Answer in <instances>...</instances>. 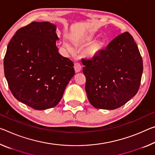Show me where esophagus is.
Returning a JSON list of instances; mask_svg holds the SVG:
<instances>
[{"label":"esophagus","instance_id":"esophagus-1","mask_svg":"<svg viewBox=\"0 0 155 155\" xmlns=\"http://www.w3.org/2000/svg\"><path fill=\"white\" fill-rule=\"evenodd\" d=\"M74 68L76 72H79L81 70V63L79 62H75Z\"/></svg>","mask_w":155,"mask_h":155}]
</instances>
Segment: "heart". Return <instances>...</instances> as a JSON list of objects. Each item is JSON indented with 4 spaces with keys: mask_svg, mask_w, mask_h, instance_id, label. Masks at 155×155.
<instances>
[{
    "mask_svg": "<svg viewBox=\"0 0 155 155\" xmlns=\"http://www.w3.org/2000/svg\"><path fill=\"white\" fill-rule=\"evenodd\" d=\"M87 40H89L90 38H87ZM99 49H100V43H94L89 47V48L87 49V54L90 56H94L98 52V51L99 50Z\"/></svg>",
    "mask_w": 155,
    "mask_h": 155,
    "instance_id": "b5f03b06",
    "label": "heart"
}]
</instances>
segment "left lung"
Returning <instances> with one entry per match:
<instances>
[{"mask_svg":"<svg viewBox=\"0 0 155 155\" xmlns=\"http://www.w3.org/2000/svg\"><path fill=\"white\" fill-rule=\"evenodd\" d=\"M81 61L87 99L96 108H119L138 92L143 60L127 31L115 37L92 59Z\"/></svg>","mask_w":155,"mask_h":155,"instance_id":"1","label":"left lung"}]
</instances>
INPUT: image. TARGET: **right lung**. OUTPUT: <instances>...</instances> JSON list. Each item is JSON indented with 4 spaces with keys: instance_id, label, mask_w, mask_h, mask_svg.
Instances as JSON below:
<instances>
[{
    "instance_id": "right-lung-1",
    "label": "right lung",
    "mask_w": 155,
    "mask_h": 155,
    "mask_svg": "<svg viewBox=\"0 0 155 155\" xmlns=\"http://www.w3.org/2000/svg\"><path fill=\"white\" fill-rule=\"evenodd\" d=\"M56 28L50 22H31L18 29L4 57L12 94L35 110L56 106L75 74L72 61L58 53Z\"/></svg>"
}]
</instances>
